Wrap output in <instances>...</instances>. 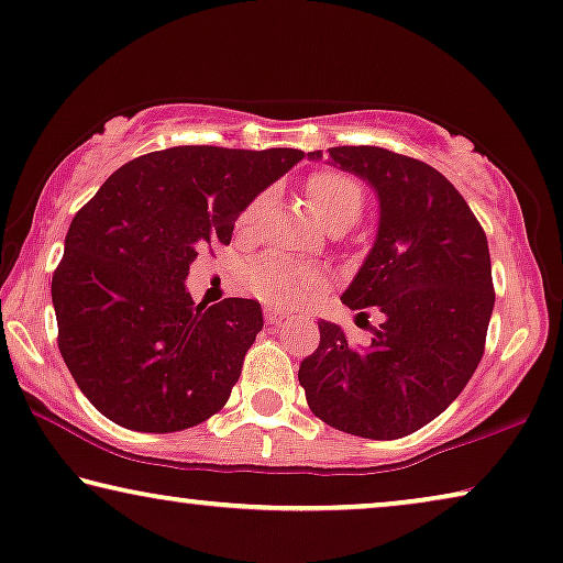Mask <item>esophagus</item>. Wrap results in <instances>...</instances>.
Here are the masks:
<instances>
[{
  "label": "esophagus",
  "mask_w": 563,
  "mask_h": 563,
  "mask_svg": "<svg viewBox=\"0 0 563 563\" xmlns=\"http://www.w3.org/2000/svg\"><path fill=\"white\" fill-rule=\"evenodd\" d=\"M288 316H285V311H278V308H265V321L271 323V327H278V323H283Z\"/></svg>",
  "instance_id": "1"
}]
</instances>
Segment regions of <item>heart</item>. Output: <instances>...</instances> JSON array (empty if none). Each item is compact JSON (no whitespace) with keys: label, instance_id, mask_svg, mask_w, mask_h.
<instances>
[{"label":"heart","instance_id":"b5f03b06","mask_svg":"<svg viewBox=\"0 0 563 563\" xmlns=\"http://www.w3.org/2000/svg\"><path fill=\"white\" fill-rule=\"evenodd\" d=\"M308 199L319 217L331 229H346L354 221H360L364 211V186L350 173L342 170H316L306 180ZM267 203V194H260L252 199L240 213V229L250 232L257 224L260 213ZM247 288L257 298L267 300L273 306H300L313 296H319L327 278L321 271L308 265H298L280 255H263L252 260L244 271Z\"/></svg>","mask_w":563,"mask_h":563}]
</instances>
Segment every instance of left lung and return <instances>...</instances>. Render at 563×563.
Masks as SVG:
<instances>
[{"mask_svg":"<svg viewBox=\"0 0 563 563\" xmlns=\"http://www.w3.org/2000/svg\"><path fill=\"white\" fill-rule=\"evenodd\" d=\"M329 157L379 196L375 247L342 303L360 316L377 306L383 323L367 346H354L321 321L298 379L323 423L362 439H402L456 400L485 354L495 306L487 236L429 163L372 145L331 147Z\"/></svg>","mask_w":563,"mask_h":563,"instance_id":"1","label":"left lung"}]
</instances>
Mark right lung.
<instances>
[{"instance_id":"1","label":"right lung","mask_w":563,"mask_h":563,"mask_svg":"<svg viewBox=\"0 0 563 563\" xmlns=\"http://www.w3.org/2000/svg\"><path fill=\"white\" fill-rule=\"evenodd\" d=\"M300 157L292 147L157 150L78 209L51 292L63 362L101 416L170 433L227 406L263 311L252 298L194 303L188 265L232 242L244 206Z\"/></svg>"}]
</instances>
